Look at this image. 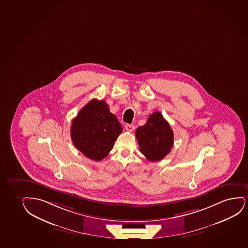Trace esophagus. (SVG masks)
Listing matches in <instances>:
<instances>
[{"label":"esophagus","mask_w":248,"mask_h":248,"mask_svg":"<svg viewBox=\"0 0 248 248\" xmlns=\"http://www.w3.org/2000/svg\"><path fill=\"white\" fill-rule=\"evenodd\" d=\"M125 128L127 132H132L135 129V126L133 125H131V124H125Z\"/></svg>","instance_id":"esophagus-1"}]
</instances>
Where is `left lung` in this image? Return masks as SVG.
Segmentation results:
<instances>
[{"instance_id":"1","label":"left lung","mask_w":248,"mask_h":248,"mask_svg":"<svg viewBox=\"0 0 248 248\" xmlns=\"http://www.w3.org/2000/svg\"><path fill=\"white\" fill-rule=\"evenodd\" d=\"M136 138L141 154L151 162L164 158L173 145V132L170 123L158 111L152 114L147 123L136 130Z\"/></svg>"}]
</instances>
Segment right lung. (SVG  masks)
Masks as SVG:
<instances>
[{
  "label": "right lung",
  "instance_id": "obj_1",
  "mask_svg": "<svg viewBox=\"0 0 248 248\" xmlns=\"http://www.w3.org/2000/svg\"><path fill=\"white\" fill-rule=\"evenodd\" d=\"M70 131L75 147L90 159L100 161L112 149L123 126L104 100L93 99L73 120Z\"/></svg>",
  "mask_w": 248,
  "mask_h": 248
}]
</instances>
